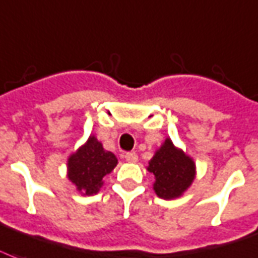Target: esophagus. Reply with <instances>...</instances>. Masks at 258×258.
Masks as SVG:
<instances>
[{
  "instance_id": "esophagus-1",
  "label": "esophagus",
  "mask_w": 258,
  "mask_h": 258,
  "mask_svg": "<svg viewBox=\"0 0 258 258\" xmlns=\"http://www.w3.org/2000/svg\"><path fill=\"white\" fill-rule=\"evenodd\" d=\"M124 158L127 162H131V164H134V162H137L138 161V154L135 153V151H128V153H125Z\"/></svg>"
}]
</instances>
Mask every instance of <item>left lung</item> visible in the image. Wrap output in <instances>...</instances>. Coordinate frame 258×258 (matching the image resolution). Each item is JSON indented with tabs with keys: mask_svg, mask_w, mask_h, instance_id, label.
<instances>
[{
	"mask_svg": "<svg viewBox=\"0 0 258 258\" xmlns=\"http://www.w3.org/2000/svg\"><path fill=\"white\" fill-rule=\"evenodd\" d=\"M155 177L154 188L158 198L172 200L180 198L190 186L196 174V166L189 155L177 149L166 138L162 146L155 151L147 166Z\"/></svg>",
	"mask_w": 258,
	"mask_h": 258,
	"instance_id": "1",
	"label": "left lung"
}]
</instances>
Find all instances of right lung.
<instances>
[{
  "label": "right lung",
  "mask_w": 258,
  "mask_h": 258,
  "mask_svg": "<svg viewBox=\"0 0 258 258\" xmlns=\"http://www.w3.org/2000/svg\"><path fill=\"white\" fill-rule=\"evenodd\" d=\"M117 165V158L111 151L104 150L97 138L90 135L85 145L69 157L68 177L82 195H96L107 176Z\"/></svg>",
  "instance_id": "right-lung-1"
}]
</instances>
